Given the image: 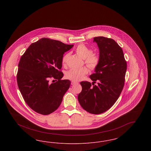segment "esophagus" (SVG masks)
<instances>
[{"label":"esophagus","instance_id":"1","mask_svg":"<svg viewBox=\"0 0 151 151\" xmlns=\"http://www.w3.org/2000/svg\"><path fill=\"white\" fill-rule=\"evenodd\" d=\"M71 84V85H74V84H78V83L76 82V81H72Z\"/></svg>","mask_w":151,"mask_h":151}]
</instances>
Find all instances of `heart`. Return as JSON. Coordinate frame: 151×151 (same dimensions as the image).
<instances>
[{"label": "heart", "mask_w": 151, "mask_h": 151, "mask_svg": "<svg viewBox=\"0 0 151 151\" xmlns=\"http://www.w3.org/2000/svg\"><path fill=\"white\" fill-rule=\"evenodd\" d=\"M76 54L85 60V63L91 70L95 69L100 63V58L99 55L92 52V49L84 44H80L75 49ZM68 54L65 55L62 59V65H65ZM88 73V70L86 67L80 68H72L65 73V78L74 81H79L83 79Z\"/></svg>", "instance_id": "b5f03b06"}]
</instances>
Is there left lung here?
Masks as SVG:
<instances>
[{
  "label": "left lung",
  "instance_id": "1",
  "mask_svg": "<svg viewBox=\"0 0 151 151\" xmlns=\"http://www.w3.org/2000/svg\"><path fill=\"white\" fill-rule=\"evenodd\" d=\"M93 42L97 43L100 50V63L95 73L90 75L92 84L86 81L80 83L82 91L78 95V101L86 111L100 114L111 108L121 93L127 63L122 48L114 40L96 37Z\"/></svg>",
  "mask_w": 151,
  "mask_h": 151
}]
</instances>
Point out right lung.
Wrapping results in <instances>:
<instances>
[{"instance_id":"add662e5","label":"right lung","mask_w":151,"mask_h":151,"mask_svg":"<svg viewBox=\"0 0 151 151\" xmlns=\"http://www.w3.org/2000/svg\"><path fill=\"white\" fill-rule=\"evenodd\" d=\"M73 46L42 38L32 43L20 58L17 85L25 102L37 113L48 115L60 106L71 84L69 80H61L62 59ZM50 78L58 81L50 83Z\"/></svg>"}]
</instances>
